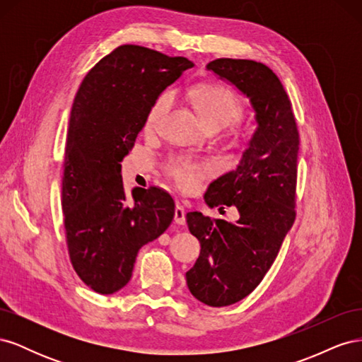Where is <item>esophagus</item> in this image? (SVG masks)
I'll return each mask as SVG.
<instances>
[{"mask_svg": "<svg viewBox=\"0 0 362 362\" xmlns=\"http://www.w3.org/2000/svg\"><path fill=\"white\" fill-rule=\"evenodd\" d=\"M175 222H177L178 225L185 223V208L180 202L177 204V208H175Z\"/></svg>", "mask_w": 362, "mask_h": 362, "instance_id": "1", "label": "esophagus"}]
</instances>
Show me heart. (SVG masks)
<instances>
[{
  "label": "heart",
  "instance_id": "b5f03b06",
  "mask_svg": "<svg viewBox=\"0 0 362 362\" xmlns=\"http://www.w3.org/2000/svg\"><path fill=\"white\" fill-rule=\"evenodd\" d=\"M189 98L196 108V112L204 119L206 125L211 128H222L235 120L242 119L245 115V105L237 93L229 89V87L218 83H201L192 87L189 90ZM172 105V92H161L156 101L149 107L146 115V128L156 129L163 122V119L170 110ZM237 139H249L250 129L242 125H237L234 129ZM213 170L211 163L194 161L192 158L182 157L173 161L169 166V175L178 182V185L184 190H190L198 185V182Z\"/></svg>",
  "mask_w": 362,
  "mask_h": 362
}]
</instances>
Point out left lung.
<instances>
[{"instance_id": "left-lung-1", "label": "left lung", "mask_w": 362, "mask_h": 362, "mask_svg": "<svg viewBox=\"0 0 362 362\" xmlns=\"http://www.w3.org/2000/svg\"><path fill=\"white\" fill-rule=\"evenodd\" d=\"M206 68L250 98L258 120L237 169L213 181L205 193L208 205H234L238 221L199 211L185 217L201 243L198 261L185 273L187 287L208 306H228L259 286L294 223L299 129L286 89L266 64L216 59Z\"/></svg>"}]
</instances>
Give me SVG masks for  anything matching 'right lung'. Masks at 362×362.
I'll use <instances>...</instances> for the list:
<instances>
[{"label":"right lung","instance_id":"add662e5","mask_svg":"<svg viewBox=\"0 0 362 362\" xmlns=\"http://www.w3.org/2000/svg\"><path fill=\"white\" fill-rule=\"evenodd\" d=\"M192 66L185 57L125 43L87 72L75 95L63 158V225L71 264L96 293L125 287L139 249L173 221L166 190L125 192L120 161L160 92Z\"/></svg>","mask_w":362,"mask_h":362}]
</instances>
